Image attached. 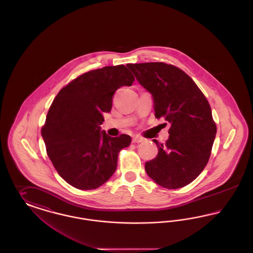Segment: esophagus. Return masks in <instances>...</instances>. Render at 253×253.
Instances as JSON below:
<instances>
[{
    "mask_svg": "<svg viewBox=\"0 0 253 253\" xmlns=\"http://www.w3.org/2000/svg\"><path fill=\"white\" fill-rule=\"evenodd\" d=\"M143 141V138L139 137V136H134L132 137V143H140Z\"/></svg>",
    "mask_w": 253,
    "mask_h": 253,
    "instance_id": "obj_1",
    "label": "esophagus"
}]
</instances>
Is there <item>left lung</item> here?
<instances>
[{
  "label": "left lung",
  "instance_id": "obj_1",
  "mask_svg": "<svg viewBox=\"0 0 253 253\" xmlns=\"http://www.w3.org/2000/svg\"><path fill=\"white\" fill-rule=\"evenodd\" d=\"M152 95L157 119L169 124L166 144H157V157L145 163L147 174L166 189L193 182L204 169L216 134L211 109L201 90L181 69L164 62L127 64Z\"/></svg>",
  "mask_w": 253,
  "mask_h": 253
}]
</instances>
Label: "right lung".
I'll return each instance as SVG.
<instances>
[{"label":"right lung","instance_id":"obj_1","mask_svg":"<svg viewBox=\"0 0 253 253\" xmlns=\"http://www.w3.org/2000/svg\"><path fill=\"white\" fill-rule=\"evenodd\" d=\"M133 81L126 66H105L78 77L53 100L42 135L54 167L73 187L94 190L116 171L120 151L132 140L101 131L102 114L110 113L114 93Z\"/></svg>","mask_w":253,"mask_h":253}]
</instances>
